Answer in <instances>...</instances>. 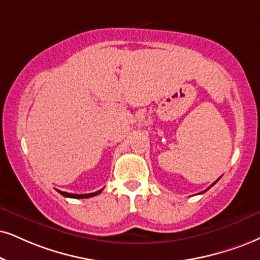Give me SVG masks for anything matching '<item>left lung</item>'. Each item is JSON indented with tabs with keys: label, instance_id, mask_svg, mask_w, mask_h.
<instances>
[{
	"label": "left lung",
	"instance_id": "obj_1",
	"mask_svg": "<svg viewBox=\"0 0 260 260\" xmlns=\"http://www.w3.org/2000/svg\"><path fill=\"white\" fill-rule=\"evenodd\" d=\"M219 178H220V177H219ZM219 178H218V179H217V181H216V182H214V183H213L212 185H214V184H216V183H217V182H218V181H219ZM212 185H211V187H212ZM211 187H210V188H211Z\"/></svg>",
	"mask_w": 260,
	"mask_h": 260
}]
</instances>
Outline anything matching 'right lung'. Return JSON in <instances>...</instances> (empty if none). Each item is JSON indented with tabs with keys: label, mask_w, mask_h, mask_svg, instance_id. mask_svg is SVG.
<instances>
[{
	"label": "right lung",
	"mask_w": 260,
	"mask_h": 260,
	"mask_svg": "<svg viewBox=\"0 0 260 260\" xmlns=\"http://www.w3.org/2000/svg\"><path fill=\"white\" fill-rule=\"evenodd\" d=\"M57 191H59L60 194L63 195V197H66V198L86 199V198H91V197H95V195L100 194L101 191H102V189H101V190H98V191H95V193H90V194H72V193H66V191H60V190H57Z\"/></svg>",
	"instance_id": "right-lung-1"
}]
</instances>
